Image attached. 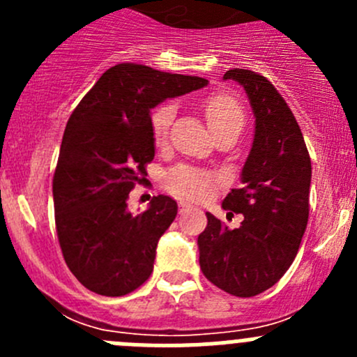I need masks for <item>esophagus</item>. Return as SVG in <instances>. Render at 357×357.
Returning <instances> with one entry per match:
<instances>
[{"label": "esophagus", "instance_id": "1", "mask_svg": "<svg viewBox=\"0 0 357 357\" xmlns=\"http://www.w3.org/2000/svg\"><path fill=\"white\" fill-rule=\"evenodd\" d=\"M190 207H192V205L186 204V202H179V212H181V214H183V212H185V211H188Z\"/></svg>", "mask_w": 357, "mask_h": 357}]
</instances>
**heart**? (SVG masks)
Returning a JSON list of instances; mask_svg holds the SVG:
<instances>
[{
  "label": "heart",
  "instance_id": "obj_1",
  "mask_svg": "<svg viewBox=\"0 0 357 357\" xmlns=\"http://www.w3.org/2000/svg\"><path fill=\"white\" fill-rule=\"evenodd\" d=\"M202 110H204L208 128L214 132V136L231 131V129H242L243 122H245L242 105L226 93L208 95L202 102ZM174 117L176 107L172 103H162L152 112L150 128H152V138L155 146H164L167 143L169 129H171ZM165 186L183 199L202 200L211 195L214 190V178L208 172L179 165L169 172L165 178Z\"/></svg>",
  "mask_w": 357,
  "mask_h": 357
}]
</instances>
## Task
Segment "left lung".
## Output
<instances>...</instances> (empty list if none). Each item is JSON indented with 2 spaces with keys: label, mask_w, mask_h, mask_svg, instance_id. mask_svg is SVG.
<instances>
[{
  "label": "left lung",
  "mask_w": 357,
  "mask_h": 357,
  "mask_svg": "<svg viewBox=\"0 0 357 357\" xmlns=\"http://www.w3.org/2000/svg\"><path fill=\"white\" fill-rule=\"evenodd\" d=\"M222 79L245 89L255 131L242 188L222 202L243 221L229 229L207 212V228L197 242L200 269L221 290L254 297L271 289L297 255L309 218L311 158L294 114L264 75L231 68Z\"/></svg>",
  "instance_id": "obj_1"
}]
</instances>
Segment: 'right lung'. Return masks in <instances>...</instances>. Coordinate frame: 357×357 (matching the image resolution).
<instances>
[{"label": "right lung", "mask_w": 357, "mask_h": 357, "mask_svg": "<svg viewBox=\"0 0 357 357\" xmlns=\"http://www.w3.org/2000/svg\"><path fill=\"white\" fill-rule=\"evenodd\" d=\"M207 82L119 63L72 112L53 176V202L63 259L88 290L121 297L152 275L157 243L178 204L158 195L142 214L128 208L129 192L155 157L150 110Z\"/></svg>", "instance_id": "right-lung-1"}]
</instances>
